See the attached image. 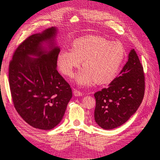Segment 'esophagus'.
<instances>
[{"label":"esophagus","mask_w":160,"mask_h":160,"mask_svg":"<svg viewBox=\"0 0 160 160\" xmlns=\"http://www.w3.org/2000/svg\"><path fill=\"white\" fill-rule=\"evenodd\" d=\"M73 94L75 97H79V96H82L83 95V93H81V91H77V90H74L73 91Z\"/></svg>","instance_id":"obj_1"}]
</instances>
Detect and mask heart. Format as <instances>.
I'll return each instance as SVG.
<instances>
[{"instance_id": "b5f03b06", "label": "heart", "mask_w": 160, "mask_h": 160, "mask_svg": "<svg viewBox=\"0 0 160 160\" xmlns=\"http://www.w3.org/2000/svg\"><path fill=\"white\" fill-rule=\"evenodd\" d=\"M125 57L123 46L99 36H88L76 39L70 49L58 52L57 65L67 76L71 77L81 61L84 69L75 76L76 83L89 87L95 83H108L118 72Z\"/></svg>"}]
</instances>
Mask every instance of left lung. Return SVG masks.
Here are the masks:
<instances>
[{
	"label": "left lung",
	"mask_w": 160,
	"mask_h": 160,
	"mask_svg": "<svg viewBox=\"0 0 160 160\" xmlns=\"http://www.w3.org/2000/svg\"><path fill=\"white\" fill-rule=\"evenodd\" d=\"M145 91L143 67L133 49L128 60L108 88L94 94L95 122L104 129H112L125 123L141 105Z\"/></svg>",
	"instance_id": "left-lung-1"
}]
</instances>
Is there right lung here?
<instances>
[{
	"label": "right lung",
	"mask_w": 160,
	"mask_h": 160,
	"mask_svg": "<svg viewBox=\"0 0 160 160\" xmlns=\"http://www.w3.org/2000/svg\"><path fill=\"white\" fill-rule=\"evenodd\" d=\"M57 32L52 27L28 37L9 65L14 108L28 124L43 130L61 122L72 98L70 85L57 70L60 51L55 41Z\"/></svg>",
	"instance_id": "add662e5"
}]
</instances>
